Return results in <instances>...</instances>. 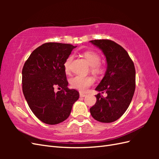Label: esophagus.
Wrapping results in <instances>:
<instances>
[{
  "instance_id": "34e87169",
  "label": "esophagus",
  "mask_w": 159,
  "mask_h": 159,
  "mask_svg": "<svg viewBox=\"0 0 159 159\" xmlns=\"http://www.w3.org/2000/svg\"><path fill=\"white\" fill-rule=\"evenodd\" d=\"M85 96H86V94H85V93H82V92H80V97L83 98V97H85Z\"/></svg>"
}]
</instances>
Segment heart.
Wrapping results in <instances>:
<instances>
[{"mask_svg":"<svg viewBox=\"0 0 159 159\" xmlns=\"http://www.w3.org/2000/svg\"><path fill=\"white\" fill-rule=\"evenodd\" d=\"M83 56L85 57L87 63L91 66V72L96 76H101L105 72V67L100 61L101 57L99 53L93 50H87L83 52ZM73 60V56L70 55L67 57L63 64L64 70L66 73L70 72V65ZM94 80L91 76H76L70 79V86L73 89L85 92L90 86L93 85Z\"/></svg>","mask_w":159,"mask_h":159,"instance_id":"obj_1","label":"heart"}]
</instances>
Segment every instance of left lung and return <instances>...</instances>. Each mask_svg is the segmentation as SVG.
Masks as SVG:
<instances>
[{"instance_id": "obj_1", "label": "left lung", "mask_w": 159, "mask_h": 159, "mask_svg": "<svg viewBox=\"0 0 159 159\" xmlns=\"http://www.w3.org/2000/svg\"><path fill=\"white\" fill-rule=\"evenodd\" d=\"M102 50L106 57L107 69L96 90V102L90 108L96 120L103 123L116 121L126 112L135 90V68L126 50L110 39L90 41ZM106 92L107 96L101 94Z\"/></svg>"}]
</instances>
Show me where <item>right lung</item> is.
Listing matches in <instances>:
<instances>
[{
    "mask_svg": "<svg viewBox=\"0 0 159 159\" xmlns=\"http://www.w3.org/2000/svg\"><path fill=\"white\" fill-rule=\"evenodd\" d=\"M70 43H45L33 50L22 68V92L29 107L43 123L59 124L70 116L79 93L67 87L63 64L72 50ZM55 87L61 89L55 93Z\"/></svg>",
    "mask_w": 159,
    "mask_h": 159,
    "instance_id": "1",
    "label": "right lung"
}]
</instances>
